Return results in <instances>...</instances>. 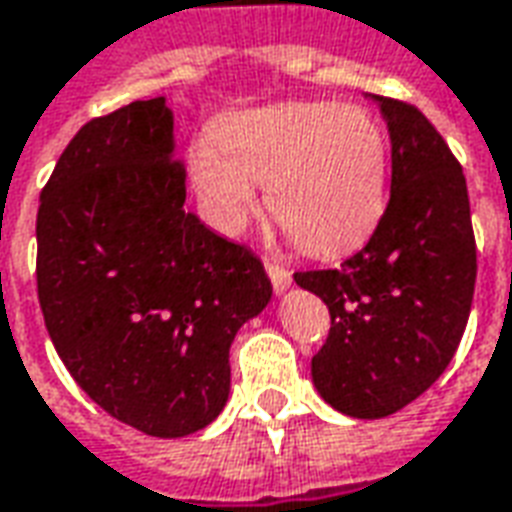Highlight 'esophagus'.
Returning a JSON list of instances; mask_svg holds the SVG:
<instances>
[{
  "mask_svg": "<svg viewBox=\"0 0 512 512\" xmlns=\"http://www.w3.org/2000/svg\"><path fill=\"white\" fill-rule=\"evenodd\" d=\"M266 271H268V277H271V285H274V290H277V293H285V290L293 285V277H290L288 268L277 266V263H266Z\"/></svg>",
  "mask_w": 512,
  "mask_h": 512,
  "instance_id": "obj_1",
  "label": "esophagus"
}]
</instances>
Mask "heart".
<instances>
[{"label": "heart", "mask_w": 512, "mask_h": 512, "mask_svg": "<svg viewBox=\"0 0 512 512\" xmlns=\"http://www.w3.org/2000/svg\"><path fill=\"white\" fill-rule=\"evenodd\" d=\"M205 219L235 235L266 186V208L293 244L337 255L365 241L381 219L389 145L359 106L296 101L224 117L189 150Z\"/></svg>", "instance_id": "b5f03b06"}]
</instances>
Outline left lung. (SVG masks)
Returning a JSON list of instances; mask_svg holds the SVG:
<instances>
[{
    "mask_svg": "<svg viewBox=\"0 0 512 512\" xmlns=\"http://www.w3.org/2000/svg\"><path fill=\"white\" fill-rule=\"evenodd\" d=\"M392 145V194L376 233L340 268L299 271L329 307L312 384L345 417L395 414L439 381L472 312L477 252L461 164L414 106L367 95Z\"/></svg>",
    "mask_w": 512,
    "mask_h": 512,
    "instance_id": "obj_1",
    "label": "left lung"
}]
</instances>
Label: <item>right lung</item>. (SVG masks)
Returning a JSON list of instances; mask_svg holds the SVG:
<instances>
[{
  "label": "right lung",
  "mask_w": 512,
  "mask_h": 512,
  "mask_svg": "<svg viewBox=\"0 0 512 512\" xmlns=\"http://www.w3.org/2000/svg\"><path fill=\"white\" fill-rule=\"evenodd\" d=\"M167 98L90 120L38 211V299L57 354L109 417L158 439L208 428L230 345L271 301L266 268L186 211Z\"/></svg>",
  "instance_id": "1"
}]
</instances>
